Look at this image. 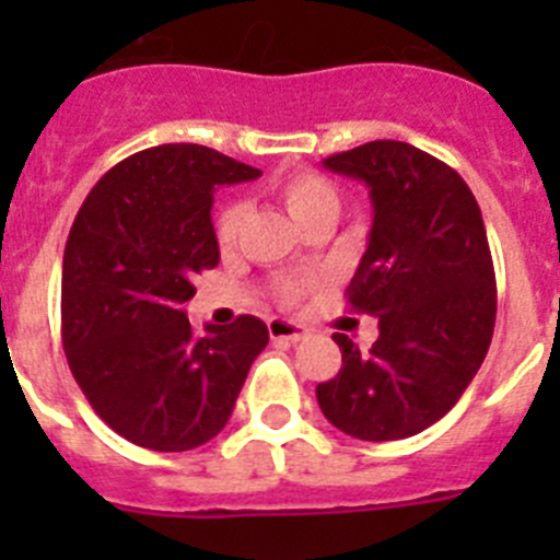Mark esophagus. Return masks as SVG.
Here are the masks:
<instances>
[{"mask_svg":"<svg viewBox=\"0 0 560 560\" xmlns=\"http://www.w3.org/2000/svg\"><path fill=\"white\" fill-rule=\"evenodd\" d=\"M269 336L275 341H300L308 336V330L303 325L289 323V319H280V316H271L269 319Z\"/></svg>","mask_w":560,"mask_h":560,"instance_id":"obj_1","label":"esophagus"}]
</instances>
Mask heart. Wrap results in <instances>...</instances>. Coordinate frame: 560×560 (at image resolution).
<instances>
[{"instance_id": "b5f03b06", "label": "heart", "mask_w": 560, "mask_h": 560, "mask_svg": "<svg viewBox=\"0 0 560 560\" xmlns=\"http://www.w3.org/2000/svg\"><path fill=\"white\" fill-rule=\"evenodd\" d=\"M271 192L275 199L285 207L294 224L303 230L305 224L319 219H330L336 224L341 210V192L339 187L330 179H325L323 173L314 171H291L280 173L271 179ZM244 205L241 201H226L221 205L219 215H215V241H219L221 249H232L244 230ZM303 291V285L289 283L283 285L285 300H296Z\"/></svg>"}]
</instances>
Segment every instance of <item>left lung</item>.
Returning <instances> with one entry per match:
<instances>
[{
  "mask_svg": "<svg viewBox=\"0 0 560 560\" xmlns=\"http://www.w3.org/2000/svg\"><path fill=\"white\" fill-rule=\"evenodd\" d=\"M370 187L373 230L348 303L378 316L368 353L345 334L341 370L316 387L325 418L359 440H400L438 423L482 368L497 277L474 192L409 142L375 140L323 162Z\"/></svg>",
  "mask_w": 560,
  "mask_h": 560,
  "instance_id": "obj_1",
  "label": "left lung"
}]
</instances>
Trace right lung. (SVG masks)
I'll return each mask as SVG.
<instances>
[{"instance_id": "add662e5", "label": "right lung", "mask_w": 560, "mask_h": 560, "mask_svg": "<svg viewBox=\"0 0 560 560\" xmlns=\"http://www.w3.org/2000/svg\"><path fill=\"white\" fill-rule=\"evenodd\" d=\"M257 176L212 148L171 142L114 165L78 210L63 249V350L92 409L137 446H205L269 345L257 316L196 334L185 314L196 275L221 257L212 192Z\"/></svg>"}]
</instances>
